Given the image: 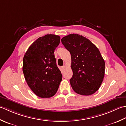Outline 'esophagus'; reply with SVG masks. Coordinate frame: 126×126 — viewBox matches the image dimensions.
Masks as SVG:
<instances>
[{
    "label": "esophagus",
    "mask_w": 126,
    "mask_h": 126,
    "mask_svg": "<svg viewBox=\"0 0 126 126\" xmlns=\"http://www.w3.org/2000/svg\"><path fill=\"white\" fill-rule=\"evenodd\" d=\"M61 69H62L63 70H64L65 69V66H63L61 67Z\"/></svg>",
    "instance_id": "esophagus-1"
}]
</instances>
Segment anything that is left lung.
<instances>
[{"instance_id": "8db88e82", "label": "left lung", "mask_w": 126, "mask_h": 126, "mask_svg": "<svg viewBox=\"0 0 126 126\" xmlns=\"http://www.w3.org/2000/svg\"><path fill=\"white\" fill-rule=\"evenodd\" d=\"M71 55L73 76L70 80L74 91L89 96L101 85L105 73V62L96 46L78 34H70L61 40Z\"/></svg>"}]
</instances>
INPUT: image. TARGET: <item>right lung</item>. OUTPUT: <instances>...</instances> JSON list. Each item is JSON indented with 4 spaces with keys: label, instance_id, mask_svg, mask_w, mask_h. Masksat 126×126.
<instances>
[{
    "label": "right lung",
    "instance_id": "1",
    "mask_svg": "<svg viewBox=\"0 0 126 126\" xmlns=\"http://www.w3.org/2000/svg\"><path fill=\"white\" fill-rule=\"evenodd\" d=\"M59 36L47 34L32 43L23 58V72L33 92L41 98H50L56 93L62 74L56 63L54 50Z\"/></svg>",
    "mask_w": 126,
    "mask_h": 126
}]
</instances>
